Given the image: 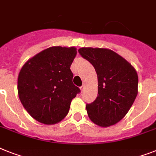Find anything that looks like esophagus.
I'll list each match as a JSON object with an SVG mask.
<instances>
[{"label": "esophagus", "instance_id": "obj_1", "mask_svg": "<svg viewBox=\"0 0 156 156\" xmlns=\"http://www.w3.org/2000/svg\"><path fill=\"white\" fill-rule=\"evenodd\" d=\"M80 90H81V91H82V92H83V90H84V85L81 86V87H80Z\"/></svg>", "mask_w": 156, "mask_h": 156}]
</instances>
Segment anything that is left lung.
I'll return each mask as SVG.
<instances>
[{"label": "left lung", "instance_id": "8db88e82", "mask_svg": "<svg viewBox=\"0 0 156 156\" xmlns=\"http://www.w3.org/2000/svg\"><path fill=\"white\" fill-rule=\"evenodd\" d=\"M78 52L93 65L98 78V96L86 104L88 117L100 127L115 124L125 116L138 94L136 69L110 49L81 48Z\"/></svg>", "mask_w": 156, "mask_h": 156}]
</instances>
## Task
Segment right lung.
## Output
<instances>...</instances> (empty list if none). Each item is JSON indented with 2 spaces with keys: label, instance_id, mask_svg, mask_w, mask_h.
<instances>
[{
  "label": "right lung",
  "instance_id": "add662e5",
  "mask_svg": "<svg viewBox=\"0 0 156 156\" xmlns=\"http://www.w3.org/2000/svg\"><path fill=\"white\" fill-rule=\"evenodd\" d=\"M76 48L54 46L29 59L18 76L20 102L40 123L54 124L69 113L72 100L80 90L73 83L70 66Z\"/></svg>",
  "mask_w": 156,
  "mask_h": 156
}]
</instances>
